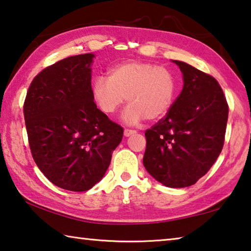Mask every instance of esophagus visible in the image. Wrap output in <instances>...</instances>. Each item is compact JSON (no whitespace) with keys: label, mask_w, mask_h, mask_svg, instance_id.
<instances>
[{"label":"esophagus","mask_w":251,"mask_h":251,"mask_svg":"<svg viewBox=\"0 0 251 251\" xmlns=\"http://www.w3.org/2000/svg\"><path fill=\"white\" fill-rule=\"evenodd\" d=\"M135 133H136V130H134V129L125 128V130H124V135L126 136V137H128V136H130V135H133V134H135Z\"/></svg>","instance_id":"1"}]
</instances>
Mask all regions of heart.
<instances>
[{
    "label": "heart",
    "mask_w": 251,
    "mask_h": 251,
    "mask_svg": "<svg viewBox=\"0 0 251 251\" xmlns=\"http://www.w3.org/2000/svg\"><path fill=\"white\" fill-rule=\"evenodd\" d=\"M176 94V77L165 66L145 61H125L110 67L107 79L99 76L92 84L96 105L106 115L115 114L124 104V118L136 124L146 118L155 121L172 107Z\"/></svg>",
    "instance_id": "heart-1"
}]
</instances>
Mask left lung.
Here are the masks:
<instances>
[{"label":"left lung","instance_id":"obj_1","mask_svg":"<svg viewBox=\"0 0 251 251\" xmlns=\"http://www.w3.org/2000/svg\"><path fill=\"white\" fill-rule=\"evenodd\" d=\"M184 87L161 120L145 131L146 171L161 184L182 188L206 175L224 147L228 104L211 75L174 61Z\"/></svg>","mask_w":251,"mask_h":251}]
</instances>
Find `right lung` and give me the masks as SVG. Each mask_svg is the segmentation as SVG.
<instances>
[{
  "label": "right lung",
  "instance_id": "add662e5",
  "mask_svg": "<svg viewBox=\"0 0 251 251\" xmlns=\"http://www.w3.org/2000/svg\"><path fill=\"white\" fill-rule=\"evenodd\" d=\"M93 54L61 59L29 85L23 112L33 159L59 188L86 192L103 178L124 128L92 95Z\"/></svg>",
  "mask_w": 251,
  "mask_h": 251
}]
</instances>
